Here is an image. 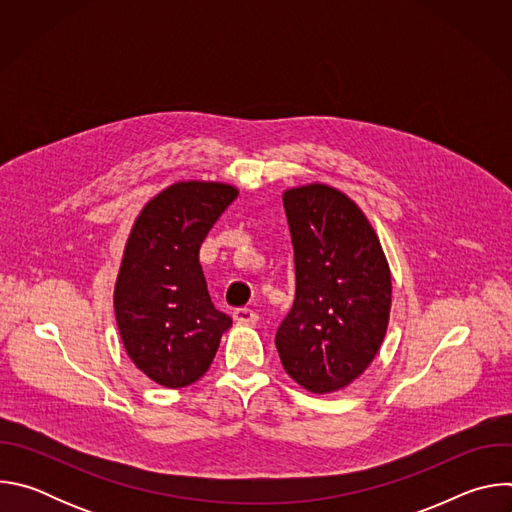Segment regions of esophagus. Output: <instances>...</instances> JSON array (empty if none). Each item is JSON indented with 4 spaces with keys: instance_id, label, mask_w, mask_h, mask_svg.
<instances>
[{
    "instance_id": "1",
    "label": "esophagus",
    "mask_w": 512,
    "mask_h": 512,
    "mask_svg": "<svg viewBox=\"0 0 512 512\" xmlns=\"http://www.w3.org/2000/svg\"><path fill=\"white\" fill-rule=\"evenodd\" d=\"M233 318H235V322H239V324H257V320H259V316H257V312H253V310H249V308H237L235 312H233Z\"/></svg>"
}]
</instances>
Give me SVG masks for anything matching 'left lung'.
Here are the masks:
<instances>
[{
    "mask_svg": "<svg viewBox=\"0 0 512 512\" xmlns=\"http://www.w3.org/2000/svg\"><path fill=\"white\" fill-rule=\"evenodd\" d=\"M294 245L296 300L277 328L285 373L312 393L346 387L385 338L391 275L381 243L342 192L308 184L283 194Z\"/></svg>",
    "mask_w": 512,
    "mask_h": 512,
    "instance_id": "left-lung-1",
    "label": "left lung"
}]
</instances>
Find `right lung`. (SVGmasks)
<instances>
[{"mask_svg": "<svg viewBox=\"0 0 512 512\" xmlns=\"http://www.w3.org/2000/svg\"><path fill=\"white\" fill-rule=\"evenodd\" d=\"M237 188L178 182L152 198L131 229L115 283V318L135 367L178 389L210 367L231 316L216 310L198 251Z\"/></svg>", "mask_w": 512, "mask_h": 512, "instance_id": "obj_1", "label": "right lung"}]
</instances>
